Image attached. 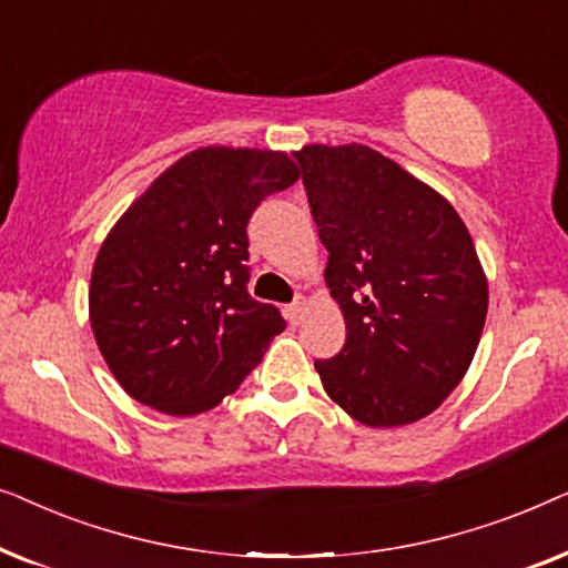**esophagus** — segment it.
<instances>
[{
    "mask_svg": "<svg viewBox=\"0 0 568 568\" xmlns=\"http://www.w3.org/2000/svg\"><path fill=\"white\" fill-rule=\"evenodd\" d=\"M305 310H307V300L302 297V294H297L292 305L286 307V321H290V323H300L302 315H305Z\"/></svg>",
    "mask_w": 568,
    "mask_h": 568,
    "instance_id": "34e87169",
    "label": "esophagus"
}]
</instances>
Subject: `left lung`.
<instances>
[{"label": "left lung", "instance_id": "8db88e82", "mask_svg": "<svg viewBox=\"0 0 568 568\" xmlns=\"http://www.w3.org/2000/svg\"><path fill=\"white\" fill-rule=\"evenodd\" d=\"M294 158L346 321L344 348L315 362L325 393L364 426L414 424L460 385L484 333L488 282L470 232L369 146L307 144Z\"/></svg>", "mask_w": 568, "mask_h": 568}]
</instances>
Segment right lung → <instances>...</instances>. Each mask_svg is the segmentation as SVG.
Instances as JSON below:
<instances>
[{
	"mask_svg": "<svg viewBox=\"0 0 568 568\" xmlns=\"http://www.w3.org/2000/svg\"><path fill=\"white\" fill-rule=\"evenodd\" d=\"M300 178L284 152L201 146L131 204L92 266L90 325L131 398L196 416L235 393L276 333L247 294V222Z\"/></svg>",
	"mask_w": 568,
	"mask_h": 568,
	"instance_id": "obj_1",
	"label": "right lung"
}]
</instances>
